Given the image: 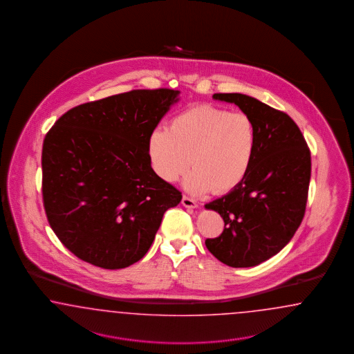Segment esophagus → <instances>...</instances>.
<instances>
[{
  "instance_id": "obj_1",
  "label": "esophagus",
  "mask_w": 354,
  "mask_h": 354,
  "mask_svg": "<svg viewBox=\"0 0 354 354\" xmlns=\"http://www.w3.org/2000/svg\"><path fill=\"white\" fill-rule=\"evenodd\" d=\"M182 204L183 206L189 207V209H194V207H197V206H198L194 200L189 198V197H187V196H183Z\"/></svg>"
}]
</instances>
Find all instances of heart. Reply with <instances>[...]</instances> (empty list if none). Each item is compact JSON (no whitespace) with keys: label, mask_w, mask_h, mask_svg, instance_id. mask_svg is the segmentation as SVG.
Masks as SVG:
<instances>
[{"label":"heart","mask_w":354,"mask_h":354,"mask_svg":"<svg viewBox=\"0 0 354 354\" xmlns=\"http://www.w3.org/2000/svg\"><path fill=\"white\" fill-rule=\"evenodd\" d=\"M256 138V127L247 114L197 105L172 118L170 129H154L148 139V154L162 180L175 182L191 158L193 170L184 188L193 194H223L245 179Z\"/></svg>","instance_id":"b5f03b06"}]
</instances>
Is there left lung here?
<instances>
[{
    "instance_id": "obj_1",
    "label": "left lung",
    "mask_w": 354,
    "mask_h": 354,
    "mask_svg": "<svg viewBox=\"0 0 354 354\" xmlns=\"http://www.w3.org/2000/svg\"><path fill=\"white\" fill-rule=\"evenodd\" d=\"M253 120L256 149L239 187L205 205L225 221L223 232L206 239L216 259L231 268H252L290 243L306 209L310 149L299 126L284 111L241 93H215Z\"/></svg>"
}]
</instances>
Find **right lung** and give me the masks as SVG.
<instances>
[{"label": "right lung", "mask_w": 354, "mask_h": 354, "mask_svg": "<svg viewBox=\"0 0 354 354\" xmlns=\"http://www.w3.org/2000/svg\"><path fill=\"white\" fill-rule=\"evenodd\" d=\"M179 91L135 89L73 107L43 144L48 222L76 257L129 268L147 254L182 192L150 166L148 139Z\"/></svg>", "instance_id": "right-lung-1"}]
</instances>
